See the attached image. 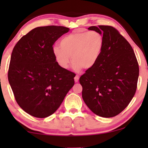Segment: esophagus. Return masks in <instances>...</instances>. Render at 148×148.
Instances as JSON below:
<instances>
[{"instance_id": "obj_1", "label": "esophagus", "mask_w": 148, "mask_h": 148, "mask_svg": "<svg viewBox=\"0 0 148 148\" xmlns=\"http://www.w3.org/2000/svg\"><path fill=\"white\" fill-rule=\"evenodd\" d=\"M79 79V75H77L74 77V80H75V82H78Z\"/></svg>"}]
</instances>
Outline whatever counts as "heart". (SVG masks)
Segmentation results:
<instances>
[{
    "mask_svg": "<svg viewBox=\"0 0 148 148\" xmlns=\"http://www.w3.org/2000/svg\"><path fill=\"white\" fill-rule=\"evenodd\" d=\"M104 43L102 34L98 32H73L60 40V47L52 48V54L62 69L68 68L71 57L75 71H79L82 68L90 69L100 58Z\"/></svg>",
    "mask_w": 148,
    "mask_h": 148,
    "instance_id": "b5f03b06",
    "label": "heart"
}]
</instances>
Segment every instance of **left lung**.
Returning <instances> with one entry per match:
<instances>
[{
	"label": "left lung",
	"instance_id": "8db88e82",
	"mask_svg": "<svg viewBox=\"0 0 148 148\" xmlns=\"http://www.w3.org/2000/svg\"><path fill=\"white\" fill-rule=\"evenodd\" d=\"M104 37V47L94 67L81 76L82 98L94 114L110 118L121 113L136 92L139 65L132 47L114 27L91 26Z\"/></svg>",
	"mask_w": 148,
	"mask_h": 148
}]
</instances>
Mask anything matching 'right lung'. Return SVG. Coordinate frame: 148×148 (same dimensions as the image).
Masks as SVG:
<instances>
[{
	"instance_id": "add662e5",
	"label": "right lung",
	"mask_w": 148,
	"mask_h": 148,
	"mask_svg": "<svg viewBox=\"0 0 148 148\" xmlns=\"http://www.w3.org/2000/svg\"><path fill=\"white\" fill-rule=\"evenodd\" d=\"M69 28L38 27L23 36L12 52L8 79L17 104L28 114L46 118L53 114L75 84V74L62 69L52 46Z\"/></svg>"
}]
</instances>
